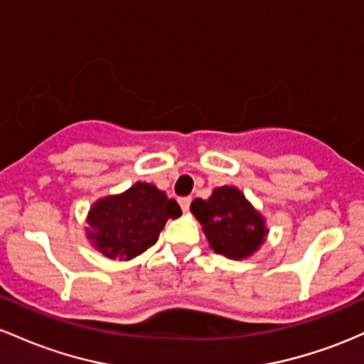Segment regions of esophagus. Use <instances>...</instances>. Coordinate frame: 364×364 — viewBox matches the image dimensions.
<instances>
[{"instance_id": "1", "label": "esophagus", "mask_w": 364, "mask_h": 364, "mask_svg": "<svg viewBox=\"0 0 364 364\" xmlns=\"http://www.w3.org/2000/svg\"><path fill=\"white\" fill-rule=\"evenodd\" d=\"M191 203H193V198L191 196H186V198H181L178 199V204H181V208L183 211H187L191 208Z\"/></svg>"}]
</instances>
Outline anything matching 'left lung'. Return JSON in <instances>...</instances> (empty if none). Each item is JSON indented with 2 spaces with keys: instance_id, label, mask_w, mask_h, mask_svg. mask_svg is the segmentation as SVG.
Listing matches in <instances>:
<instances>
[{
  "instance_id": "left-lung-1",
  "label": "left lung",
  "mask_w": 364,
  "mask_h": 364,
  "mask_svg": "<svg viewBox=\"0 0 364 364\" xmlns=\"http://www.w3.org/2000/svg\"><path fill=\"white\" fill-rule=\"evenodd\" d=\"M191 211L201 222L211 249L227 258H247L267 235L261 215L235 187H218L206 201L194 199Z\"/></svg>"
}]
</instances>
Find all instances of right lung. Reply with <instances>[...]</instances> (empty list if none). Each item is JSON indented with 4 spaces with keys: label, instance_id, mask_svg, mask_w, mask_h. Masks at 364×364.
<instances>
[{
    "label": "right lung",
    "instance_id": "right-lung-1",
    "mask_svg": "<svg viewBox=\"0 0 364 364\" xmlns=\"http://www.w3.org/2000/svg\"><path fill=\"white\" fill-rule=\"evenodd\" d=\"M177 201L137 182L120 196L100 199L89 211L87 235L112 259H130L154 246L166 220L181 216Z\"/></svg>",
    "mask_w": 364,
    "mask_h": 364
}]
</instances>
